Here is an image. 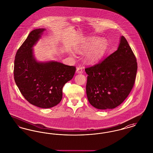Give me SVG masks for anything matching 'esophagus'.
<instances>
[{"label": "esophagus", "instance_id": "34e87169", "mask_svg": "<svg viewBox=\"0 0 153 153\" xmlns=\"http://www.w3.org/2000/svg\"><path fill=\"white\" fill-rule=\"evenodd\" d=\"M82 72H83V71H82V67L79 66V67H78V68H77L76 73L81 74V73H82Z\"/></svg>", "mask_w": 153, "mask_h": 153}]
</instances>
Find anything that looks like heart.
Returning a JSON list of instances; mask_svg holds the SVG:
<instances>
[{
  "label": "heart",
  "mask_w": 153,
  "mask_h": 153,
  "mask_svg": "<svg viewBox=\"0 0 153 153\" xmlns=\"http://www.w3.org/2000/svg\"><path fill=\"white\" fill-rule=\"evenodd\" d=\"M108 44L105 38L97 36L88 37L74 46V50L78 53H85L84 60L92 64L99 61L107 49Z\"/></svg>",
  "instance_id": "heart-1"
}]
</instances>
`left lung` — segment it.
Wrapping results in <instances>:
<instances>
[{"mask_svg": "<svg viewBox=\"0 0 153 153\" xmlns=\"http://www.w3.org/2000/svg\"><path fill=\"white\" fill-rule=\"evenodd\" d=\"M137 68L133 51L124 36H121L117 51L102 62L85 69L89 103L99 109L119 106L133 88Z\"/></svg>", "mask_w": 153, "mask_h": 153, "instance_id": "left-lung-1", "label": "left lung"}]
</instances>
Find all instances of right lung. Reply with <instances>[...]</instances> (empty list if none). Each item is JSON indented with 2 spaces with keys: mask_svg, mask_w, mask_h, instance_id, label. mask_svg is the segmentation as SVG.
Wrapping results in <instances>:
<instances>
[{
  "mask_svg": "<svg viewBox=\"0 0 153 153\" xmlns=\"http://www.w3.org/2000/svg\"><path fill=\"white\" fill-rule=\"evenodd\" d=\"M45 29H38L29 35L16 53L15 82L23 97L30 104L42 108L57 105L62 97V88L72 78L75 66L55 61L39 62L33 48Z\"/></svg>",
  "mask_w": 153,
  "mask_h": 153,
  "instance_id": "1",
  "label": "right lung"
}]
</instances>
